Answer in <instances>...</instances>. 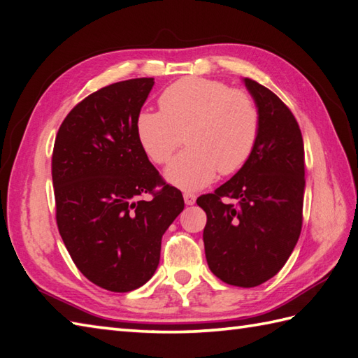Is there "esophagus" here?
Masks as SVG:
<instances>
[{"label":"esophagus","mask_w":358,"mask_h":358,"mask_svg":"<svg viewBox=\"0 0 358 358\" xmlns=\"http://www.w3.org/2000/svg\"><path fill=\"white\" fill-rule=\"evenodd\" d=\"M183 199H185V203L187 204V206H192V204L195 203V200H196V196L194 195V194H189V192H186L185 195H183Z\"/></svg>","instance_id":"34e87169"}]
</instances>
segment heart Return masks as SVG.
<instances>
[{"label": "heart", "mask_w": 358, "mask_h": 358, "mask_svg": "<svg viewBox=\"0 0 358 358\" xmlns=\"http://www.w3.org/2000/svg\"><path fill=\"white\" fill-rule=\"evenodd\" d=\"M159 110H141L136 135L150 162L164 164L181 143L187 148L167 166L166 178L183 191H199L217 173L241 171L260 134V109L248 90L217 80L189 77L163 90Z\"/></svg>", "instance_id": "b5f03b06"}]
</instances>
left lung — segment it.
<instances>
[{
	"label": "left lung",
	"instance_id": "left-lung-1",
	"mask_svg": "<svg viewBox=\"0 0 358 358\" xmlns=\"http://www.w3.org/2000/svg\"><path fill=\"white\" fill-rule=\"evenodd\" d=\"M260 109L252 157L214 194L199 196L209 269L227 285L254 287L283 268L299 241L305 196V146L300 126L280 98L250 78ZM226 198L238 201L226 202Z\"/></svg>",
	"mask_w": 358,
	"mask_h": 358
}]
</instances>
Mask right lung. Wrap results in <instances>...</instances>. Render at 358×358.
<instances>
[{
    "label": "right lung",
    "mask_w": 358,
    "mask_h": 358,
    "mask_svg": "<svg viewBox=\"0 0 358 358\" xmlns=\"http://www.w3.org/2000/svg\"><path fill=\"white\" fill-rule=\"evenodd\" d=\"M152 86L154 78H134L90 94L67 113L53 144L59 235L83 275L112 292L150 280L163 234L185 209L136 135ZM144 193L152 199H141Z\"/></svg>",
    "instance_id": "right-lung-1"
}]
</instances>
